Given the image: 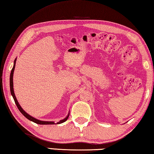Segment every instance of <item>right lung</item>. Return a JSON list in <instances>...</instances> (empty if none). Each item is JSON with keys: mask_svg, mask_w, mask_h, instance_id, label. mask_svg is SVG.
<instances>
[{"mask_svg": "<svg viewBox=\"0 0 154 154\" xmlns=\"http://www.w3.org/2000/svg\"><path fill=\"white\" fill-rule=\"evenodd\" d=\"M16 61H17V59L14 60V66L12 68V69H11V74H10V91H11V95H12V97L14 98V102H15V104H17V106L18 107V110H19L20 113H21L23 116L26 117V118L28 119L30 121H32L34 122H35L36 124H38V125H54V122H47V121H41V120H38L37 119L33 118V117H32L29 116V114H27L26 112H25V111L23 109H22L21 106H20V104H18V101L17 100V98H16V96L14 95V88H13V74H14V68H15V64H16ZM68 117H69V114L68 115V116L66 117L65 119H63V120H61L58 122H57L56 124H61V123H63L64 122H66V120H68Z\"/></svg>", "mask_w": 154, "mask_h": 154, "instance_id": "obj_1", "label": "right lung"}]
</instances>
